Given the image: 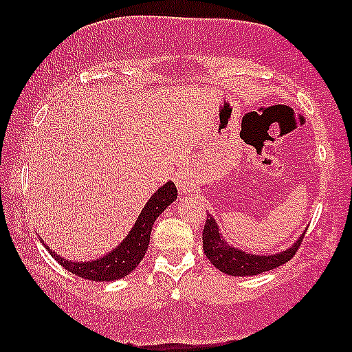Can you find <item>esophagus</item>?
Returning a JSON list of instances; mask_svg holds the SVG:
<instances>
[{
  "instance_id": "1",
  "label": "esophagus",
  "mask_w": 352,
  "mask_h": 352,
  "mask_svg": "<svg viewBox=\"0 0 352 352\" xmlns=\"http://www.w3.org/2000/svg\"><path fill=\"white\" fill-rule=\"evenodd\" d=\"M175 181H176V184H177V189H179L181 192H186V190H187V181H186V177H184V173L177 171L176 176H175Z\"/></svg>"
}]
</instances>
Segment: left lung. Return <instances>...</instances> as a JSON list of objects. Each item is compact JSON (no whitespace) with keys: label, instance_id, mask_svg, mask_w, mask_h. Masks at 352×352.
I'll use <instances>...</instances> for the list:
<instances>
[{"label":"left lung","instance_id":"1","mask_svg":"<svg viewBox=\"0 0 352 352\" xmlns=\"http://www.w3.org/2000/svg\"><path fill=\"white\" fill-rule=\"evenodd\" d=\"M302 237L304 232L291 248L281 250V252L255 255L228 244L220 232V226H218L215 218L207 215L202 241L205 255L218 270L231 276H254L258 275V273L278 268L283 263H286L287 260H291L300 243H302Z\"/></svg>","mask_w":352,"mask_h":352}]
</instances>
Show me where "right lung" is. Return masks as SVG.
<instances>
[{"label": "right lung", "mask_w": 352, "mask_h": 352, "mask_svg": "<svg viewBox=\"0 0 352 352\" xmlns=\"http://www.w3.org/2000/svg\"><path fill=\"white\" fill-rule=\"evenodd\" d=\"M177 199V189L175 182L168 181L155 192L148 202L145 204L142 212L139 213L134 226L131 228L129 234H127L120 245L115 249L109 250L103 257H98L95 260H89V262H77V260H67L43 243L52 254V257L56 260L61 267H65L67 272L74 273V275L85 278L90 281H115L121 280L126 275H129L135 267L139 265L140 260L144 258L145 252H147L148 243H150V232H152V226L157 218L165 212L168 205H171Z\"/></svg>", "instance_id": "obj_1"}]
</instances>
